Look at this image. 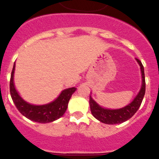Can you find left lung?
Here are the masks:
<instances>
[{
	"mask_svg": "<svg viewBox=\"0 0 159 159\" xmlns=\"http://www.w3.org/2000/svg\"><path fill=\"white\" fill-rule=\"evenodd\" d=\"M135 60L139 65L140 66L142 85L139 92L134 97V99L132 100L131 102H130L127 106L123 107L122 108H119V109H109V108H105L100 106L98 102H95L92 99V95H90L89 103L92 116L95 119H98L99 121H100L101 123L111 125L122 123L130 119L136 113L138 109L139 108L146 92L145 74H144V67H143L141 61L138 59H135Z\"/></svg>",
	"mask_w": 159,
	"mask_h": 159,
	"instance_id": "1",
	"label": "left lung"
}]
</instances>
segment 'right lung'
<instances>
[{"mask_svg": "<svg viewBox=\"0 0 159 159\" xmlns=\"http://www.w3.org/2000/svg\"><path fill=\"white\" fill-rule=\"evenodd\" d=\"M15 67L16 64L14 63L10 79V95L17 110L27 119L40 123H51L62 117L67 110L71 95L76 91V88H70L63 90L57 99L46 104H31L20 95L16 89L14 84Z\"/></svg>", "mask_w": 159, "mask_h": 159, "instance_id": "1", "label": "right lung"}]
</instances>
